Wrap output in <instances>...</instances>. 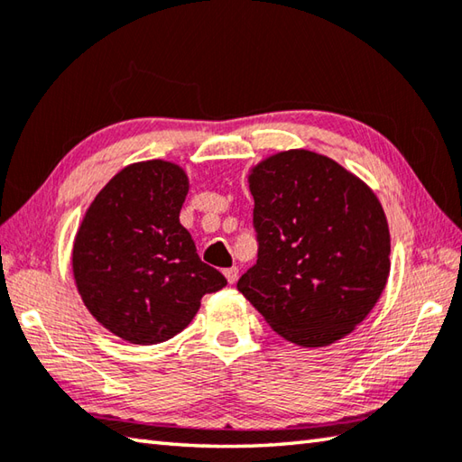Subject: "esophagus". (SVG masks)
Listing matches in <instances>:
<instances>
[{
	"label": "esophagus",
	"mask_w": 462,
	"mask_h": 462,
	"mask_svg": "<svg viewBox=\"0 0 462 462\" xmlns=\"http://www.w3.org/2000/svg\"><path fill=\"white\" fill-rule=\"evenodd\" d=\"M224 276L228 278L230 284H234V282H236V280H238V268H236V266L226 268V270H224Z\"/></svg>",
	"instance_id": "obj_1"
}]
</instances>
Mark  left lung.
Wrapping results in <instances>:
<instances>
[{"mask_svg":"<svg viewBox=\"0 0 462 462\" xmlns=\"http://www.w3.org/2000/svg\"><path fill=\"white\" fill-rule=\"evenodd\" d=\"M248 186L260 250L238 291L296 346L348 337L374 309L391 273V232L373 188L302 148L258 162Z\"/></svg>","mask_w":462,"mask_h":462,"instance_id":"obj_1","label":"left lung"}]
</instances>
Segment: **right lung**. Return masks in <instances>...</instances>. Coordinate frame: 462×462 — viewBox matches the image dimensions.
Wrapping results in <instances>:
<instances>
[{
  "label": "right lung",
  "mask_w": 462,
  "mask_h": 462,
  "mask_svg": "<svg viewBox=\"0 0 462 462\" xmlns=\"http://www.w3.org/2000/svg\"><path fill=\"white\" fill-rule=\"evenodd\" d=\"M188 189L176 162H134L99 189L76 232L71 273L81 302L132 345L176 337L200 310L202 296L226 286L180 224Z\"/></svg>",
  "instance_id": "right-lung-1"
}]
</instances>
